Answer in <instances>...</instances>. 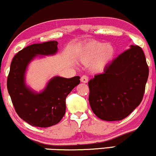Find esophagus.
I'll use <instances>...</instances> for the list:
<instances>
[{"label":"esophagus","mask_w":156,"mask_h":156,"mask_svg":"<svg viewBox=\"0 0 156 156\" xmlns=\"http://www.w3.org/2000/svg\"><path fill=\"white\" fill-rule=\"evenodd\" d=\"M88 80H89V79L86 75L82 76V77H81V82H82V83H87L88 82Z\"/></svg>","instance_id":"esophagus-1"}]
</instances>
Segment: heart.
I'll list each match as a JSON object with an SVG mask.
<instances>
[{"mask_svg": "<svg viewBox=\"0 0 156 156\" xmlns=\"http://www.w3.org/2000/svg\"><path fill=\"white\" fill-rule=\"evenodd\" d=\"M116 54V48L110 42L92 41L81 48L77 59L82 65L89 66L91 72L97 73L107 67Z\"/></svg>", "mask_w": 156, "mask_h": 156, "instance_id": "heart-1", "label": "heart"}]
</instances>
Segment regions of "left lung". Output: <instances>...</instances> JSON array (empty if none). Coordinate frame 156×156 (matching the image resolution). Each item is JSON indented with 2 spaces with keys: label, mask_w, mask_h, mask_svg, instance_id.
<instances>
[{
  "label": "left lung",
  "mask_w": 156,
  "mask_h": 156,
  "mask_svg": "<svg viewBox=\"0 0 156 156\" xmlns=\"http://www.w3.org/2000/svg\"><path fill=\"white\" fill-rule=\"evenodd\" d=\"M148 73L144 51L130 45L89 82L92 112L104 121L125 119L141 102Z\"/></svg>",
  "instance_id": "obj_1"
}]
</instances>
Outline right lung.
<instances>
[{
    "label": "right lung",
    "mask_w": 156,
    "mask_h": 156,
    "mask_svg": "<svg viewBox=\"0 0 156 156\" xmlns=\"http://www.w3.org/2000/svg\"><path fill=\"white\" fill-rule=\"evenodd\" d=\"M58 42L33 44L20 51L12 59L7 87L16 112L23 120L35 127L47 128L58 123L66 111L65 99L80 76H53L39 92L26 83V72L36 57L52 56L58 52Z\"/></svg>",
    "instance_id": "add662e5"
}]
</instances>
